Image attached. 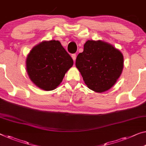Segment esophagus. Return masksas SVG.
Masks as SVG:
<instances>
[{
    "label": "esophagus",
    "instance_id": "esophagus-1",
    "mask_svg": "<svg viewBox=\"0 0 146 146\" xmlns=\"http://www.w3.org/2000/svg\"><path fill=\"white\" fill-rule=\"evenodd\" d=\"M71 57H72V59L74 60V61L75 62L76 59V54H72L71 55Z\"/></svg>",
    "mask_w": 146,
    "mask_h": 146
}]
</instances>
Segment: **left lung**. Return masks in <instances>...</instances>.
Returning <instances> with one entry per match:
<instances>
[{
    "mask_svg": "<svg viewBox=\"0 0 146 146\" xmlns=\"http://www.w3.org/2000/svg\"><path fill=\"white\" fill-rule=\"evenodd\" d=\"M77 56L76 66L85 84L96 93L113 86L123 69V55L113 45L102 40H87Z\"/></svg>",
    "mask_w": 146,
    "mask_h": 146,
    "instance_id": "left-lung-1",
    "label": "left lung"
}]
</instances>
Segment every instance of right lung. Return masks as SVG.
<instances>
[{"instance_id":"obj_1","label":"right lung","mask_w":146,"mask_h":146,"mask_svg":"<svg viewBox=\"0 0 146 146\" xmlns=\"http://www.w3.org/2000/svg\"><path fill=\"white\" fill-rule=\"evenodd\" d=\"M73 64L72 59L59 41H43L29 52L26 70L36 86L52 91L59 86Z\"/></svg>"}]
</instances>
